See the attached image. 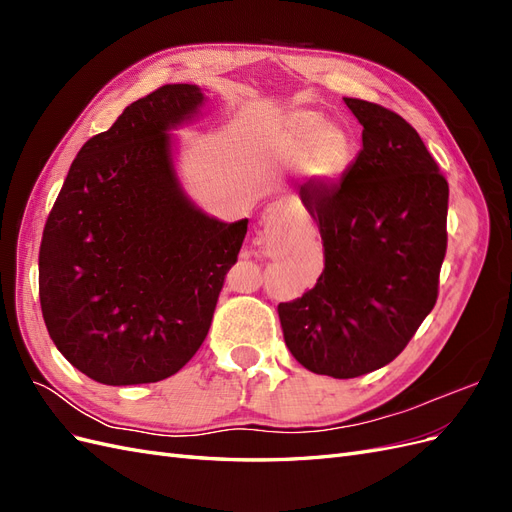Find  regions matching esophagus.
I'll list each match as a JSON object with an SVG mask.
<instances>
[{
    "instance_id": "34e87169",
    "label": "esophagus",
    "mask_w": 512,
    "mask_h": 512,
    "mask_svg": "<svg viewBox=\"0 0 512 512\" xmlns=\"http://www.w3.org/2000/svg\"><path fill=\"white\" fill-rule=\"evenodd\" d=\"M282 222H284V213L280 207L273 205L262 213V230H265V235H271L277 226H282Z\"/></svg>"
}]
</instances>
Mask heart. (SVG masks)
Listing matches in <instances>:
<instances>
[{"instance_id":"b5f03b06","label":"heart","mask_w":512,"mask_h":512,"mask_svg":"<svg viewBox=\"0 0 512 512\" xmlns=\"http://www.w3.org/2000/svg\"><path fill=\"white\" fill-rule=\"evenodd\" d=\"M267 158L275 166L297 164L303 183L331 188L342 181L354 160L350 132L318 111H292L275 121L265 138Z\"/></svg>"}]
</instances>
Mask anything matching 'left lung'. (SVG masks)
Wrapping results in <instances>:
<instances>
[{
  "mask_svg": "<svg viewBox=\"0 0 512 512\" xmlns=\"http://www.w3.org/2000/svg\"><path fill=\"white\" fill-rule=\"evenodd\" d=\"M363 149L337 188H301L320 224L324 271L280 303L284 342L305 369L356 378L389 365L436 305L448 183L421 136L389 108L344 98Z\"/></svg>",
  "mask_w": 512,
  "mask_h": 512,
  "instance_id": "obj_1",
  "label": "left lung"
}]
</instances>
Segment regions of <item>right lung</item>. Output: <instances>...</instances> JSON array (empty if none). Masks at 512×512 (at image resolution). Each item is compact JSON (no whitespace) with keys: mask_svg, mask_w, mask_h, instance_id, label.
<instances>
[{"mask_svg":"<svg viewBox=\"0 0 512 512\" xmlns=\"http://www.w3.org/2000/svg\"><path fill=\"white\" fill-rule=\"evenodd\" d=\"M205 91L164 85L132 102L74 158L46 220L38 284L57 350L108 386L158 382L211 327L247 220L222 222L185 192L175 130L203 117Z\"/></svg>","mask_w":512,"mask_h":512,"instance_id":"obj_1","label":"right lung"}]
</instances>
